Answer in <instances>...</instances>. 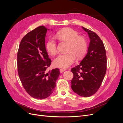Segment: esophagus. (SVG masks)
<instances>
[{"instance_id":"34e87169","label":"esophagus","mask_w":123,"mask_h":123,"mask_svg":"<svg viewBox=\"0 0 123 123\" xmlns=\"http://www.w3.org/2000/svg\"><path fill=\"white\" fill-rule=\"evenodd\" d=\"M65 70H66L65 69H63V68H60V69H59V71H60V72H61V73H62V72H63L64 71H65Z\"/></svg>"}]
</instances>
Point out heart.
Here are the masks:
<instances>
[{"label":"heart","instance_id":"b5f03b06","mask_svg":"<svg viewBox=\"0 0 123 123\" xmlns=\"http://www.w3.org/2000/svg\"><path fill=\"white\" fill-rule=\"evenodd\" d=\"M58 37L70 43L68 53L61 54L53 61L55 67L67 68L75 62L76 56L78 58L83 57L87 50V42L83 37L80 36L79 33L71 28L61 30L57 33ZM46 49L51 55L57 53V43L55 39L50 37L46 43Z\"/></svg>","mask_w":123,"mask_h":123}]
</instances>
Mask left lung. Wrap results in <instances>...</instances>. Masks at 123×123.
<instances>
[{"instance_id":"1","label":"left lung","mask_w":123,"mask_h":123,"mask_svg":"<svg viewBox=\"0 0 123 123\" xmlns=\"http://www.w3.org/2000/svg\"><path fill=\"white\" fill-rule=\"evenodd\" d=\"M90 39L88 52L80 64L71 69V88L79 95L89 97L99 88L106 73V50L102 40L94 32L82 27Z\"/></svg>"}]
</instances>
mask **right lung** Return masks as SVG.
I'll return each mask as SVG.
<instances>
[{
    "label": "right lung",
    "instance_id": "obj_1",
    "mask_svg": "<svg viewBox=\"0 0 123 123\" xmlns=\"http://www.w3.org/2000/svg\"><path fill=\"white\" fill-rule=\"evenodd\" d=\"M47 30L39 26L21 39L17 53L18 73L24 89L32 98L42 99L54 90L60 74L58 68L47 72L51 64L45 47Z\"/></svg>",
    "mask_w": 123,
    "mask_h": 123
}]
</instances>
